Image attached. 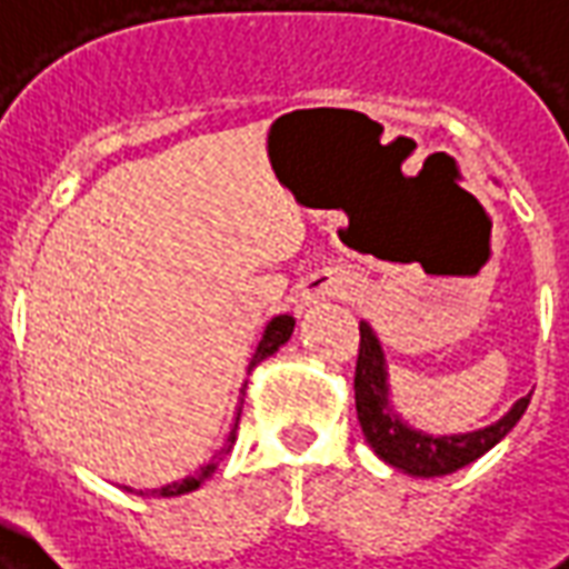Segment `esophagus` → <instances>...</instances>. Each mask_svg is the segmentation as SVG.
<instances>
[{"label": "esophagus", "instance_id": "34e87169", "mask_svg": "<svg viewBox=\"0 0 569 569\" xmlns=\"http://www.w3.org/2000/svg\"><path fill=\"white\" fill-rule=\"evenodd\" d=\"M345 289H347V277H341V273H335V271H317V273H310L308 280L301 283L298 301H301L305 308H313V305H320V301L345 296Z\"/></svg>", "mask_w": 569, "mask_h": 569}]
</instances>
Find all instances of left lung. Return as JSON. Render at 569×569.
<instances>
[{"instance_id": "left-lung-1", "label": "left lung", "mask_w": 569, "mask_h": 569, "mask_svg": "<svg viewBox=\"0 0 569 569\" xmlns=\"http://www.w3.org/2000/svg\"><path fill=\"white\" fill-rule=\"evenodd\" d=\"M357 418L362 436L371 445V451L390 463L399 472L415 478L451 476L463 469L481 453H488L493 445L509 436V429L521 420L530 406V393L521 396L497 423L490 427L460 432V436H429L423 429L396 415L390 402V375H387V357L378 341V335L369 322H359V359H357Z\"/></svg>"}]
</instances>
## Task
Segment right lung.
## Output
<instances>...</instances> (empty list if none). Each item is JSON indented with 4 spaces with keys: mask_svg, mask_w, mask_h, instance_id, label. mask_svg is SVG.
Wrapping results in <instances>:
<instances>
[{
    "mask_svg": "<svg viewBox=\"0 0 569 569\" xmlns=\"http://www.w3.org/2000/svg\"><path fill=\"white\" fill-rule=\"evenodd\" d=\"M292 329H296V320L289 317V313H280V317H273L268 326H264V332H261V341L259 347H256V353H252V359H249V371L256 369L259 362H264L268 357H273L280 347L292 338ZM247 387V383H243ZM240 411H243V399L237 402V411H234V423H231V432H228V439H224V445L219 448V453L212 457L210 463H203L200 469H194L191 476L179 478V481H170V485H163V488H151V490H140V493H151V497H179V493H188V490H198L207 478L216 472V466H219V460H222V453L231 451V445H234L237 439V423H240ZM130 490V488H128Z\"/></svg>",
    "mask_w": 569,
    "mask_h": 569,
    "instance_id": "add662e5",
    "label": "right lung"
}]
</instances>
